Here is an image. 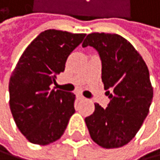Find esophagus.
<instances>
[{
  "instance_id": "obj_1",
  "label": "esophagus",
  "mask_w": 160,
  "mask_h": 160,
  "mask_svg": "<svg viewBox=\"0 0 160 160\" xmlns=\"http://www.w3.org/2000/svg\"><path fill=\"white\" fill-rule=\"evenodd\" d=\"M77 97H78V99H79V100H81V99H83V96H82V94H81V93H77Z\"/></svg>"
}]
</instances>
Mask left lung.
Wrapping results in <instances>:
<instances>
[{
  "label": "left lung",
  "instance_id": "1",
  "mask_svg": "<svg viewBox=\"0 0 160 160\" xmlns=\"http://www.w3.org/2000/svg\"><path fill=\"white\" fill-rule=\"evenodd\" d=\"M99 54L101 78L110 102L94 103V112L84 119L92 141L104 148H121L138 133L148 114L153 96L148 66L134 46L118 34L90 33L82 47Z\"/></svg>",
  "mask_w": 160,
  "mask_h": 160
}]
</instances>
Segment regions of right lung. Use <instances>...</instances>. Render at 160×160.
<instances>
[{
  "label": "right lung",
  "instance_id": "right-lung-1",
  "mask_svg": "<svg viewBox=\"0 0 160 160\" xmlns=\"http://www.w3.org/2000/svg\"><path fill=\"white\" fill-rule=\"evenodd\" d=\"M83 33L48 29L22 53L8 82L9 108L18 130L32 143L46 146L59 140L75 113L76 95L51 89L65 71L70 54Z\"/></svg>",
  "mask_w": 160,
  "mask_h": 160
}]
</instances>
